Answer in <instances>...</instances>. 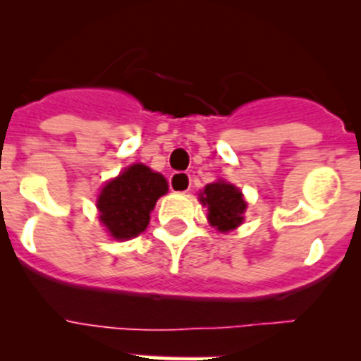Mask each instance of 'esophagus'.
Instances as JSON below:
<instances>
[{
	"label": "esophagus",
	"mask_w": 361,
	"mask_h": 361,
	"mask_svg": "<svg viewBox=\"0 0 361 361\" xmlns=\"http://www.w3.org/2000/svg\"><path fill=\"white\" fill-rule=\"evenodd\" d=\"M191 188V177L190 173H184V171H175L170 177V190L175 193H186Z\"/></svg>",
	"instance_id": "esophagus-1"
}]
</instances>
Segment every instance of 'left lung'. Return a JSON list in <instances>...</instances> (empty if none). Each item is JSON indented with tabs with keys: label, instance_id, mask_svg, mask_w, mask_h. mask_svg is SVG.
<instances>
[{
	"label": "left lung",
	"instance_id": "obj_1",
	"mask_svg": "<svg viewBox=\"0 0 361 361\" xmlns=\"http://www.w3.org/2000/svg\"><path fill=\"white\" fill-rule=\"evenodd\" d=\"M200 202L208 206L209 224L215 226L219 231H229L240 226L244 219L245 202L242 193L233 184L219 180V183L208 184L200 193Z\"/></svg>",
	"mask_w": 361,
	"mask_h": 361
}]
</instances>
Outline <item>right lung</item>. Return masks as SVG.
<instances>
[{"label": "right lung", "mask_w": 361, "mask_h": 361, "mask_svg": "<svg viewBox=\"0 0 361 361\" xmlns=\"http://www.w3.org/2000/svg\"><path fill=\"white\" fill-rule=\"evenodd\" d=\"M168 183L145 164H133L103 188L97 199L99 219L117 240L137 237L148 228L149 213Z\"/></svg>", "instance_id": "obj_1"}]
</instances>
